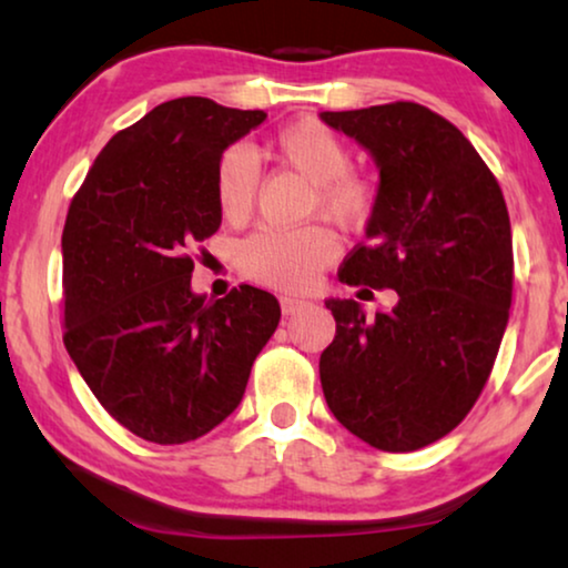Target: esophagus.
I'll use <instances>...</instances> for the list:
<instances>
[{
    "mask_svg": "<svg viewBox=\"0 0 568 568\" xmlns=\"http://www.w3.org/2000/svg\"><path fill=\"white\" fill-rule=\"evenodd\" d=\"M308 305V301L303 298H293V295H285V298H281V308H283V316H293L295 311H301Z\"/></svg>",
    "mask_w": 568,
    "mask_h": 568,
    "instance_id": "1",
    "label": "esophagus"
}]
</instances>
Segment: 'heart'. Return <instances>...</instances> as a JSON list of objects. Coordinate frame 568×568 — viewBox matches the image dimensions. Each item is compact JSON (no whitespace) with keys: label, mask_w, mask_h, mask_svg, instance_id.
<instances>
[{"label":"heart","mask_w":568,"mask_h":568,"mask_svg":"<svg viewBox=\"0 0 568 568\" xmlns=\"http://www.w3.org/2000/svg\"><path fill=\"white\" fill-rule=\"evenodd\" d=\"M267 154L283 169L313 184L311 212L338 227H362L368 222L379 184L364 171L351 169V149L331 125L301 119L285 125L267 143ZM260 169L252 151L230 146L214 166V200L227 222H242L255 210ZM336 257V240L323 227L291 232H257L240 245V267L252 281L287 293H303Z\"/></svg>","instance_id":"obj_1"}]
</instances>
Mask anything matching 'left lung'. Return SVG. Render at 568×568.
<instances>
[{
    "instance_id": "1",
    "label": "left lung",
    "mask_w": 568,
    "mask_h": 568,
    "mask_svg": "<svg viewBox=\"0 0 568 568\" xmlns=\"http://www.w3.org/2000/svg\"><path fill=\"white\" fill-rule=\"evenodd\" d=\"M321 119L372 151L382 176L338 281L399 298L372 318L351 298L326 301L336 336L318 364L323 397L366 445L414 453L460 425L493 372L513 301L508 206L463 131L425 105Z\"/></svg>"
}]
</instances>
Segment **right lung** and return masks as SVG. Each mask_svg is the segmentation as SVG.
Returning a JSON list of instances; mask_svg holds the SVG:
<instances>
[{"label":"right lung","instance_id":"right-lung-1","mask_svg":"<svg viewBox=\"0 0 568 568\" xmlns=\"http://www.w3.org/2000/svg\"><path fill=\"white\" fill-rule=\"evenodd\" d=\"M267 119L176 98L115 133L62 230V341L95 399L133 435L184 445L230 417L281 321L275 295L192 293L196 247L220 230L214 166Z\"/></svg>","mask_w":568,"mask_h":568}]
</instances>
